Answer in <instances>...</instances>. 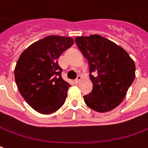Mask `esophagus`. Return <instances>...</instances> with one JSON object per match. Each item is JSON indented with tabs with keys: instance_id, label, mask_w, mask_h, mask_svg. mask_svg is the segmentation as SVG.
I'll use <instances>...</instances> for the list:
<instances>
[{
	"instance_id": "1",
	"label": "esophagus",
	"mask_w": 148,
	"mask_h": 148,
	"mask_svg": "<svg viewBox=\"0 0 148 148\" xmlns=\"http://www.w3.org/2000/svg\"><path fill=\"white\" fill-rule=\"evenodd\" d=\"M81 79H82V76H81V75H77V78L75 79V82H77V83H78L79 82L81 81Z\"/></svg>"
}]
</instances>
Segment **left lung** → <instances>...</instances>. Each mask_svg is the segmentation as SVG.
Returning a JSON list of instances; mask_svg holds the SVG:
<instances>
[{"instance_id":"left-lung-1","label":"left lung","mask_w":148,"mask_h":148,"mask_svg":"<svg viewBox=\"0 0 148 148\" xmlns=\"http://www.w3.org/2000/svg\"><path fill=\"white\" fill-rule=\"evenodd\" d=\"M75 42L88 62L93 83L91 92L83 96L85 103L101 113L113 110L135 80L134 61L122 47L100 35L77 37Z\"/></svg>"}]
</instances>
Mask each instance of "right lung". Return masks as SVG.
Here are the masks:
<instances>
[{"mask_svg": "<svg viewBox=\"0 0 148 148\" xmlns=\"http://www.w3.org/2000/svg\"><path fill=\"white\" fill-rule=\"evenodd\" d=\"M73 44L69 37L48 36L29 45L16 62L14 76L17 88L39 113H53L66 101L71 85L62 79L58 59Z\"/></svg>", "mask_w": 148, "mask_h": 148, "instance_id": "obj_1", "label": "right lung"}]
</instances>
